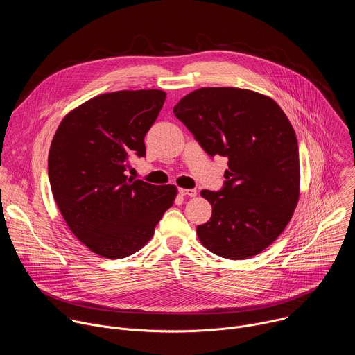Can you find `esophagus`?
<instances>
[{
  "label": "esophagus",
  "mask_w": 355,
  "mask_h": 355,
  "mask_svg": "<svg viewBox=\"0 0 355 355\" xmlns=\"http://www.w3.org/2000/svg\"><path fill=\"white\" fill-rule=\"evenodd\" d=\"M180 193H181V195H184V196H191V198H193V196H196V189H187V188H181V189H180Z\"/></svg>",
  "instance_id": "esophagus-1"
}]
</instances>
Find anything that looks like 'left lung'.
Returning <instances> with one entry per match:
<instances>
[{"instance_id":"obj_1","label":"left lung","mask_w":355,"mask_h":355,"mask_svg":"<svg viewBox=\"0 0 355 355\" xmlns=\"http://www.w3.org/2000/svg\"><path fill=\"white\" fill-rule=\"evenodd\" d=\"M174 115L211 157H227L225 185L200 195L212 205L196 234L214 254L244 260L266 250L289 223L299 199L295 130L275 101L256 91L205 87L185 95Z\"/></svg>"}]
</instances>
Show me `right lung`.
Returning <instances> with one entry per match:
<instances>
[{"label": "right lung", "instance_id": "right-lung-1", "mask_svg": "<svg viewBox=\"0 0 355 355\" xmlns=\"http://www.w3.org/2000/svg\"><path fill=\"white\" fill-rule=\"evenodd\" d=\"M162 89L101 94L69 112L49 151L53 198L73 234L95 254L116 260L139 251L173 207L175 185L126 175L144 157V136L163 108Z\"/></svg>", "mask_w": 355, "mask_h": 355}]
</instances>
